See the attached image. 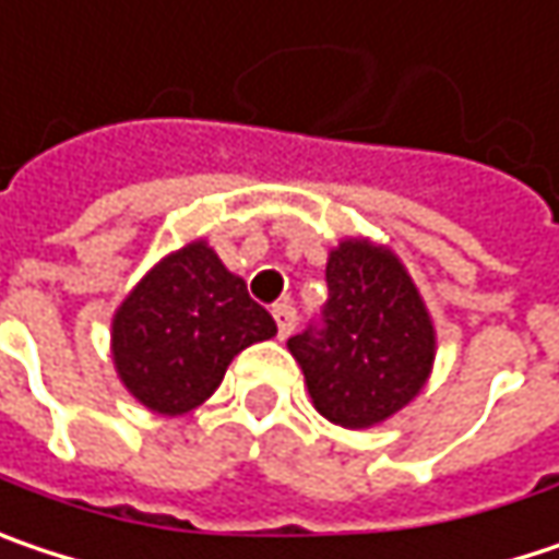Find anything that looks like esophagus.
<instances>
[{
	"label": "esophagus",
	"mask_w": 559,
	"mask_h": 559,
	"mask_svg": "<svg viewBox=\"0 0 559 559\" xmlns=\"http://www.w3.org/2000/svg\"><path fill=\"white\" fill-rule=\"evenodd\" d=\"M272 316H275V322H278V335L281 338H287L294 329H297V310L284 300V304H275V310H272Z\"/></svg>",
	"instance_id": "1"
}]
</instances>
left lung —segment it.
Segmentation results:
<instances>
[{
    "mask_svg": "<svg viewBox=\"0 0 559 559\" xmlns=\"http://www.w3.org/2000/svg\"><path fill=\"white\" fill-rule=\"evenodd\" d=\"M322 319L287 338L316 411L347 430L382 424L424 389L437 332L392 249L342 240L325 265Z\"/></svg>",
    "mask_w": 559,
    "mask_h": 559,
    "instance_id": "obj_1",
    "label": "left lung"
}]
</instances>
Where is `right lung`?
<instances>
[{
    "instance_id": "obj_1",
    "label": "right lung",
    "mask_w": 559,
    "mask_h": 559,
    "mask_svg": "<svg viewBox=\"0 0 559 559\" xmlns=\"http://www.w3.org/2000/svg\"><path fill=\"white\" fill-rule=\"evenodd\" d=\"M278 332L205 240L160 259L114 316V364L148 411L199 408L243 347Z\"/></svg>"
}]
</instances>
